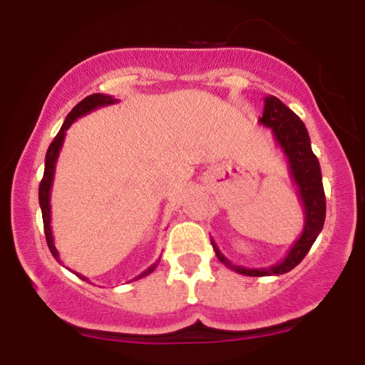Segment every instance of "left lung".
<instances>
[{
	"mask_svg": "<svg viewBox=\"0 0 365 365\" xmlns=\"http://www.w3.org/2000/svg\"><path fill=\"white\" fill-rule=\"evenodd\" d=\"M259 123L271 128L276 144L287 156L288 170L293 183L297 185L300 202L304 207V230L295 244L290 247L283 261L267 267H244L230 262L228 259L217 249L216 242L211 238L212 249L221 262L226 267L233 269L238 274L245 276H273L284 274L292 271L307 255L317 235L324 226L326 217V197L322 188V175L317 158L314 156L311 148V139L305 128L304 121L293 113L290 108L284 106L274 96L264 98V113L259 118Z\"/></svg>",
	"mask_w": 365,
	"mask_h": 365,
	"instance_id": "8db88e82",
	"label": "left lung"
}]
</instances>
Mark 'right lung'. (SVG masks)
I'll return each mask as SVG.
<instances>
[{
    "label": "right lung",
    "instance_id": "1",
    "mask_svg": "<svg viewBox=\"0 0 365 365\" xmlns=\"http://www.w3.org/2000/svg\"><path fill=\"white\" fill-rule=\"evenodd\" d=\"M118 103V99H115L113 96H108V94H92V96H87L86 99H82L81 103L77 104V106L73 108L72 111L68 113V116H66L65 121H63L60 132L56 133V137H54V140L49 144L48 148V153H46V163H44V177L41 180V185H39V206H41V211H43V223H44V233H46V242H48V247L49 250H51L53 257L56 259L58 262H61L60 259V254H58L56 247H54V238H53V232H51V204H49V200H51V188H53V180H54V170H56V161H58V156H60V150L63 148V142H65V135H66V130L72 127V123L75 120L82 118V116L89 115L91 111H96L98 108H103V106H111V104ZM156 261L153 264V266H149L148 269L144 271V273H140L137 278L133 279H140L144 278V276H148L153 273L154 269H156L158 266ZM78 276V278L83 279V282H87L86 276L75 273Z\"/></svg>",
    "mask_w": 365,
    "mask_h": 365
}]
</instances>
